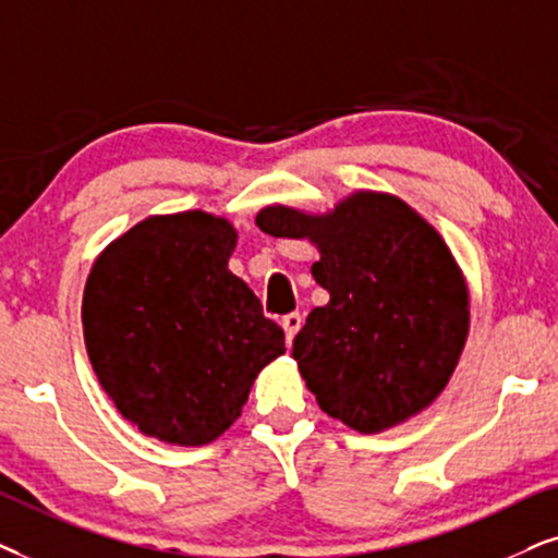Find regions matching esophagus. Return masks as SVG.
<instances>
[{"mask_svg":"<svg viewBox=\"0 0 558 558\" xmlns=\"http://www.w3.org/2000/svg\"><path fill=\"white\" fill-rule=\"evenodd\" d=\"M283 331H286V341H288V347H291V341H293V337L295 333H299V329L303 326V316L301 314H288V316H283Z\"/></svg>","mask_w":558,"mask_h":558,"instance_id":"esophagus-1","label":"esophagus"}]
</instances>
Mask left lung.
<instances>
[{
	"instance_id": "1",
	"label": "left lung",
	"mask_w": 558,
	"mask_h": 558,
	"mask_svg": "<svg viewBox=\"0 0 558 558\" xmlns=\"http://www.w3.org/2000/svg\"><path fill=\"white\" fill-rule=\"evenodd\" d=\"M265 234L308 240L329 303L308 314L293 360L316 403L360 434H383L434 403L470 337V288L449 244L403 198L347 193L324 214L270 204Z\"/></svg>"
}]
</instances>
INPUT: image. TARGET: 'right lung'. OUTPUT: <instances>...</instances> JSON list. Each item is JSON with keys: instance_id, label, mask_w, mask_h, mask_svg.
Returning <instances> with one entry per match:
<instances>
[{"instance_id": "right-lung-1", "label": "right lung", "mask_w": 558, "mask_h": 558, "mask_svg": "<svg viewBox=\"0 0 558 558\" xmlns=\"http://www.w3.org/2000/svg\"><path fill=\"white\" fill-rule=\"evenodd\" d=\"M236 229L217 214H153L111 240L86 278L81 324L96 380L140 434L217 441L242 415L283 329L229 270Z\"/></svg>"}]
</instances>
